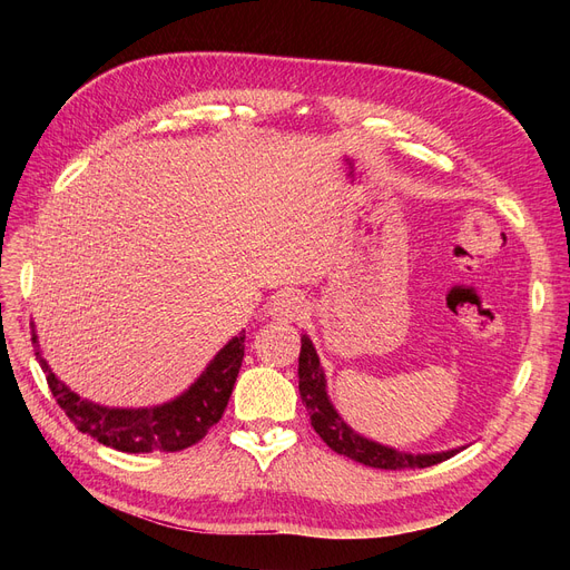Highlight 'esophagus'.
<instances>
[{
	"label": "esophagus",
	"instance_id": "obj_1",
	"mask_svg": "<svg viewBox=\"0 0 570 570\" xmlns=\"http://www.w3.org/2000/svg\"><path fill=\"white\" fill-rule=\"evenodd\" d=\"M304 299L295 292H283L268 304V316L278 321H297L304 314Z\"/></svg>",
	"mask_w": 570,
	"mask_h": 570
}]
</instances>
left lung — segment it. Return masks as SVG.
<instances>
[{
	"instance_id": "obj_1",
	"label": "left lung",
	"mask_w": 570,
	"mask_h": 570,
	"mask_svg": "<svg viewBox=\"0 0 570 570\" xmlns=\"http://www.w3.org/2000/svg\"><path fill=\"white\" fill-rule=\"evenodd\" d=\"M327 381L325 371L321 366V358L316 354L314 342L308 335H302V352H299V394L302 402L312 416V425L321 440L331 446L333 452L354 459L358 463L373 465V469H385V471H402V469H428V465H435L440 461H446L461 452L463 446L446 452H430V454H413L394 450V446L381 444L375 440H368L354 428L344 423V419L333 406L331 396H327Z\"/></svg>"
}]
</instances>
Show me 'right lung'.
<instances>
[{
  "instance_id": "1",
  "label": "right lung",
  "mask_w": 570,
  "mask_h": 570,
  "mask_svg": "<svg viewBox=\"0 0 570 570\" xmlns=\"http://www.w3.org/2000/svg\"><path fill=\"white\" fill-rule=\"evenodd\" d=\"M32 344H36V356L47 375L51 394L57 396V404L76 423L80 433H88L97 442L118 452L147 454L187 450L220 421L233 394L239 366H243L245 331L237 333L228 344H223V350H218L185 392L164 404L140 409L101 406L82 400L51 373L47 358L40 352L36 325H32Z\"/></svg>"
}]
</instances>
